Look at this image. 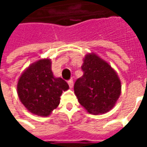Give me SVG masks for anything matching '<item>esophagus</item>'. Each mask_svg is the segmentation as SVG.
Masks as SVG:
<instances>
[{
    "label": "esophagus",
    "instance_id": "obj_1",
    "mask_svg": "<svg viewBox=\"0 0 147 147\" xmlns=\"http://www.w3.org/2000/svg\"><path fill=\"white\" fill-rule=\"evenodd\" d=\"M67 83H68L69 87H70L71 89V88L73 87V80H69V81H68V82H67Z\"/></svg>",
    "mask_w": 147,
    "mask_h": 147
}]
</instances>
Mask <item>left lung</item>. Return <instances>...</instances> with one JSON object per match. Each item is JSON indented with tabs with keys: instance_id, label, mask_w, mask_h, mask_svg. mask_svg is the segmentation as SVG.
<instances>
[{
	"instance_id": "8db88e82",
	"label": "left lung",
	"mask_w": 147,
	"mask_h": 147,
	"mask_svg": "<svg viewBox=\"0 0 147 147\" xmlns=\"http://www.w3.org/2000/svg\"><path fill=\"white\" fill-rule=\"evenodd\" d=\"M81 67L83 76L74 85L80 105L90 114L108 113L121 94V82L117 71L94 53L85 56Z\"/></svg>"
}]
</instances>
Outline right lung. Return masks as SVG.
<instances>
[{
    "instance_id": "add662e5",
    "label": "right lung",
    "mask_w": 147,
    "mask_h": 147,
    "mask_svg": "<svg viewBox=\"0 0 147 147\" xmlns=\"http://www.w3.org/2000/svg\"><path fill=\"white\" fill-rule=\"evenodd\" d=\"M52 62L43 58L34 62L19 78L17 94L22 104L31 113L48 117L60 104V97L69 86L61 78H56Z\"/></svg>"
}]
</instances>
